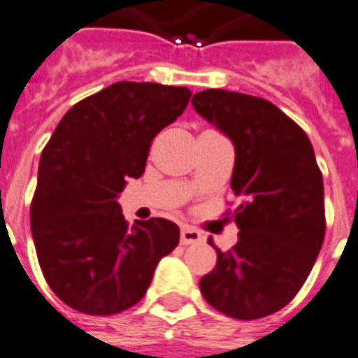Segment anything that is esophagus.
<instances>
[{
    "instance_id": "34e87169",
    "label": "esophagus",
    "mask_w": 358,
    "mask_h": 358,
    "mask_svg": "<svg viewBox=\"0 0 358 358\" xmlns=\"http://www.w3.org/2000/svg\"><path fill=\"white\" fill-rule=\"evenodd\" d=\"M180 242H182L184 245L201 244V242H203V234L199 233L197 229L182 227V233H180Z\"/></svg>"
}]
</instances>
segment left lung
Instances as JSON below:
<instances>
[{"instance_id":"1","label":"left lung","mask_w":358,"mask_h":358,"mask_svg":"<svg viewBox=\"0 0 358 358\" xmlns=\"http://www.w3.org/2000/svg\"><path fill=\"white\" fill-rule=\"evenodd\" d=\"M193 108L234 144L231 189L238 242L201 278L210 306L229 317H266L294 299L324 238L323 176L304 131L270 101L204 90ZM210 245L212 240H208Z\"/></svg>"}]
</instances>
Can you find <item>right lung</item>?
<instances>
[{"mask_svg":"<svg viewBox=\"0 0 358 358\" xmlns=\"http://www.w3.org/2000/svg\"><path fill=\"white\" fill-rule=\"evenodd\" d=\"M189 97L184 86L116 82L71 106L52 133L29 217L46 283L73 310L113 315L135 306L178 245L169 220L125 222L118 195L143 176L154 136Z\"/></svg>","mask_w":358,"mask_h":358,"instance_id":"obj_1","label":"right lung"}]
</instances>
